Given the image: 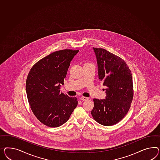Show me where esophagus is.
I'll list each match as a JSON object with an SVG mask.
<instances>
[{
	"mask_svg": "<svg viewBox=\"0 0 160 160\" xmlns=\"http://www.w3.org/2000/svg\"><path fill=\"white\" fill-rule=\"evenodd\" d=\"M89 99L88 97H82L81 98H80V99L82 100V101H86V100H88V99Z\"/></svg>",
	"mask_w": 160,
	"mask_h": 160,
	"instance_id": "34e87169",
	"label": "esophagus"
}]
</instances>
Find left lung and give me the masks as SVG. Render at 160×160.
Returning <instances> with one entry per match:
<instances>
[{"label":"left lung","instance_id":"left-lung-1","mask_svg":"<svg viewBox=\"0 0 160 160\" xmlns=\"http://www.w3.org/2000/svg\"><path fill=\"white\" fill-rule=\"evenodd\" d=\"M98 64V77L106 87L105 99H93L91 113L99 124L112 126L125 117L133 98L132 74L121 58L103 48H94Z\"/></svg>","mask_w":160,"mask_h":160}]
</instances>
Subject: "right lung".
<instances>
[{
    "label": "right lung",
    "instance_id": "right-lung-1",
    "mask_svg": "<svg viewBox=\"0 0 160 160\" xmlns=\"http://www.w3.org/2000/svg\"><path fill=\"white\" fill-rule=\"evenodd\" d=\"M78 50L63 49L48 55L30 69L26 80L27 99L32 112L43 125L57 128L69 120L78 99L61 92L70 62Z\"/></svg>",
    "mask_w": 160,
    "mask_h": 160
}]
</instances>
